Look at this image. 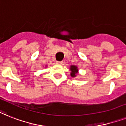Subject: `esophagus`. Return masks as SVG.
I'll return each mask as SVG.
<instances>
[{
  "mask_svg": "<svg viewBox=\"0 0 126 126\" xmlns=\"http://www.w3.org/2000/svg\"><path fill=\"white\" fill-rule=\"evenodd\" d=\"M56 63L58 64V65H63V61H56Z\"/></svg>",
  "mask_w": 126,
  "mask_h": 126,
  "instance_id": "1",
  "label": "esophagus"
}]
</instances>
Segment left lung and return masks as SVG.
I'll list each match as a JSON object with an SVG mask.
<instances>
[{
  "label": "left lung",
  "mask_w": 126,
  "mask_h": 126,
  "mask_svg": "<svg viewBox=\"0 0 126 126\" xmlns=\"http://www.w3.org/2000/svg\"><path fill=\"white\" fill-rule=\"evenodd\" d=\"M70 71H71V72H70V76H71L72 78L76 77L78 72L77 66H74V65H71V66H70Z\"/></svg>",
  "instance_id": "1"
}]
</instances>
